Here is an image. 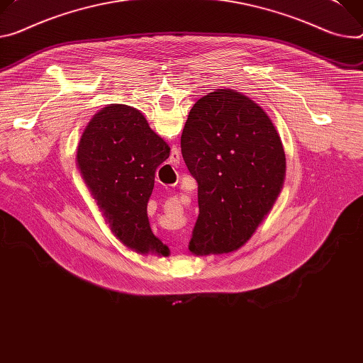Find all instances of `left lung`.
<instances>
[{"label": "left lung", "instance_id": "8db88e82", "mask_svg": "<svg viewBox=\"0 0 363 363\" xmlns=\"http://www.w3.org/2000/svg\"><path fill=\"white\" fill-rule=\"evenodd\" d=\"M181 152L199 184L189 250L201 256L238 250L282 188L285 153L275 125L250 98L217 89L191 108Z\"/></svg>", "mask_w": 363, "mask_h": 363}]
</instances>
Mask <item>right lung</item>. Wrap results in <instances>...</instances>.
Segmentation results:
<instances>
[{"label":"right lung","mask_w":363,"mask_h":363,"mask_svg":"<svg viewBox=\"0 0 363 363\" xmlns=\"http://www.w3.org/2000/svg\"><path fill=\"white\" fill-rule=\"evenodd\" d=\"M169 150L139 110L121 104L98 113L78 146V167L113 233L140 253L169 255L147 218L155 174Z\"/></svg>","instance_id":"add662e5"}]
</instances>
